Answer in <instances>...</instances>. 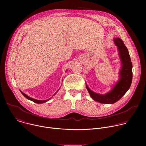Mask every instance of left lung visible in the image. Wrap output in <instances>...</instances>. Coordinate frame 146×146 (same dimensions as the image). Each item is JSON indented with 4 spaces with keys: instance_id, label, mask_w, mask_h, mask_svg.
Listing matches in <instances>:
<instances>
[{
    "instance_id": "obj_1",
    "label": "left lung",
    "mask_w": 146,
    "mask_h": 146,
    "mask_svg": "<svg viewBox=\"0 0 146 146\" xmlns=\"http://www.w3.org/2000/svg\"><path fill=\"white\" fill-rule=\"evenodd\" d=\"M115 45L117 46L121 60V69L119 71L120 78L113 89L105 95L92 91L86 84V88L94 100L101 103L113 104L119 100L129 89L132 81V64L128 48L119 38H114Z\"/></svg>"
}]
</instances>
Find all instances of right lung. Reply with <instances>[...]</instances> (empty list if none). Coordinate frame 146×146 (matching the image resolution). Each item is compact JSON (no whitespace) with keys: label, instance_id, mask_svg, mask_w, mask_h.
I'll return each instance as SVG.
<instances>
[{"label":"right lung","instance_id":"right-lung-1","mask_svg":"<svg viewBox=\"0 0 146 146\" xmlns=\"http://www.w3.org/2000/svg\"><path fill=\"white\" fill-rule=\"evenodd\" d=\"M58 91V90L56 91V92ZM20 92H21V94L27 98V99H29V100H32V101H33V102H35V103H45V102H47V101H48L51 98H50V99H47V100H37V99H33V98H31V97H29V96H28V95H27L25 94H24V93H23L20 90ZM56 92L55 94H56ZM54 94V95H55Z\"/></svg>","mask_w":146,"mask_h":146}]
</instances>
